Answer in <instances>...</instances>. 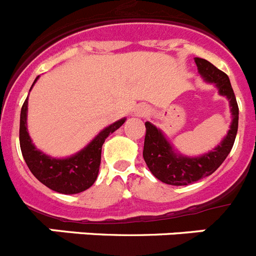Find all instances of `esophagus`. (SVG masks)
Segmentation results:
<instances>
[{
    "label": "esophagus",
    "mask_w": 256,
    "mask_h": 256,
    "mask_svg": "<svg viewBox=\"0 0 256 256\" xmlns=\"http://www.w3.org/2000/svg\"><path fill=\"white\" fill-rule=\"evenodd\" d=\"M150 114V110L146 106H139L135 110V116L138 117H146V116Z\"/></svg>",
    "instance_id": "1"
}]
</instances>
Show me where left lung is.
Segmentation results:
<instances>
[{
    "label": "left lung",
    "instance_id": "obj_1",
    "mask_svg": "<svg viewBox=\"0 0 256 256\" xmlns=\"http://www.w3.org/2000/svg\"><path fill=\"white\" fill-rule=\"evenodd\" d=\"M196 64L198 66L200 74L206 81L216 84L219 92L230 99L233 116L232 125L226 139L218 148L202 157L186 158L174 153L161 131L150 122H146L144 161L158 180L171 186H188L212 174L230 154L238 128V106L228 76L202 58H196Z\"/></svg>",
    "mask_w": 256,
    "mask_h": 256
}]
</instances>
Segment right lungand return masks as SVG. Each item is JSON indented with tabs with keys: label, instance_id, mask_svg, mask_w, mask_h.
Here are the masks:
<instances>
[{
	"label": "right lung",
	"instance_id": "add662e5",
	"mask_svg": "<svg viewBox=\"0 0 256 256\" xmlns=\"http://www.w3.org/2000/svg\"><path fill=\"white\" fill-rule=\"evenodd\" d=\"M37 78L34 80V82L37 81ZM26 108H28V98L22 106L19 140H20L22 154L30 172L48 188L63 194H74L90 188L96 180L99 172L103 143L108 135L124 125L125 120H120L113 125L104 128L85 150H82L73 157L56 160L50 158L48 156L36 150L30 142L26 131Z\"/></svg>",
	"mask_w": 256,
	"mask_h": 256
}]
</instances>
